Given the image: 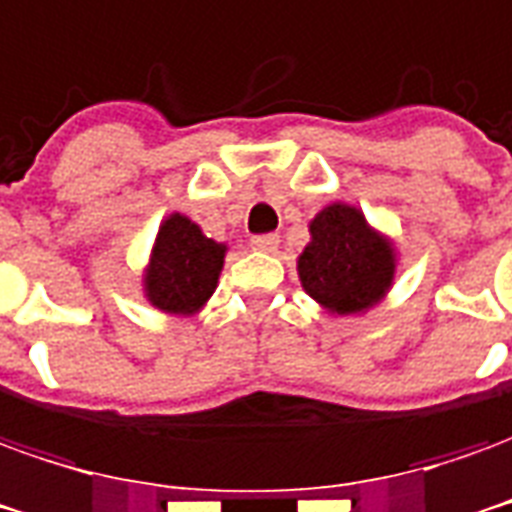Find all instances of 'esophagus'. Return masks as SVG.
<instances>
[{
    "instance_id": "esophagus-1",
    "label": "esophagus",
    "mask_w": 512,
    "mask_h": 512,
    "mask_svg": "<svg viewBox=\"0 0 512 512\" xmlns=\"http://www.w3.org/2000/svg\"><path fill=\"white\" fill-rule=\"evenodd\" d=\"M280 246V235H274V232H268V235H255L252 238V249L255 252H274Z\"/></svg>"
}]
</instances>
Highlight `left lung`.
Here are the masks:
<instances>
[{
	"mask_svg": "<svg viewBox=\"0 0 512 512\" xmlns=\"http://www.w3.org/2000/svg\"><path fill=\"white\" fill-rule=\"evenodd\" d=\"M302 288L332 316H360L388 296L396 246L363 210L332 202L310 221V244L296 260Z\"/></svg>",
	"mask_w": 512,
	"mask_h": 512,
	"instance_id": "obj_1",
	"label": "left lung"
}]
</instances>
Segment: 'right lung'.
Masks as SVG:
<instances>
[{
    "instance_id": "obj_1",
    "label": "right lung",
    "mask_w": 512,
    "mask_h": 512,
    "mask_svg": "<svg viewBox=\"0 0 512 512\" xmlns=\"http://www.w3.org/2000/svg\"><path fill=\"white\" fill-rule=\"evenodd\" d=\"M224 255L227 244L207 238L188 216H166L144 268L146 302L169 316L199 313L219 285Z\"/></svg>"
}]
</instances>
